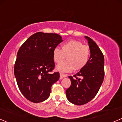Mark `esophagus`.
<instances>
[{"mask_svg":"<svg viewBox=\"0 0 122 122\" xmlns=\"http://www.w3.org/2000/svg\"><path fill=\"white\" fill-rule=\"evenodd\" d=\"M60 79H62L63 78H65V77H66V76H67V75H65V74H61V73H60Z\"/></svg>","mask_w":122,"mask_h":122,"instance_id":"34e87169","label":"esophagus"}]
</instances>
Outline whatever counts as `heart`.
<instances>
[{
  "label": "heart",
  "mask_w": 122,
  "mask_h": 122,
  "mask_svg": "<svg viewBox=\"0 0 122 122\" xmlns=\"http://www.w3.org/2000/svg\"><path fill=\"white\" fill-rule=\"evenodd\" d=\"M90 50L82 43L71 40L62 45V50L56 47L52 51L54 61L60 63L66 56V61L56 66V70L61 72H68L83 68L88 62L90 57Z\"/></svg>",
  "instance_id": "b5f03b06"
}]
</instances>
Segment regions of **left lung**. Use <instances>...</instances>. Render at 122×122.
<instances>
[{
    "label": "left lung",
    "instance_id": "left-lung-1",
    "mask_svg": "<svg viewBox=\"0 0 122 122\" xmlns=\"http://www.w3.org/2000/svg\"><path fill=\"white\" fill-rule=\"evenodd\" d=\"M89 44L90 57L87 64L79 72L70 76L71 86L66 89V96L70 102L76 105L88 103L97 94L104 78V56L95 42L85 36Z\"/></svg>",
    "mask_w": 122,
    "mask_h": 122
}]
</instances>
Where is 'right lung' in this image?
Here are the masks:
<instances>
[{
    "mask_svg": "<svg viewBox=\"0 0 122 122\" xmlns=\"http://www.w3.org/2000/svg\"><path fill=\"white\" fill-rule=\"evenodd\" d=\"M61 36L38 32L28 38L19 48L14 72L21 93L34 103L50 97L51 86L60 78L54 68L52 51L62 42Z\"/></svg>",
    "mask_w": 122,
    "mask_h": 122,
    "instance_id": "obj_1",
    "label": "right lung"
}]
</instances>
